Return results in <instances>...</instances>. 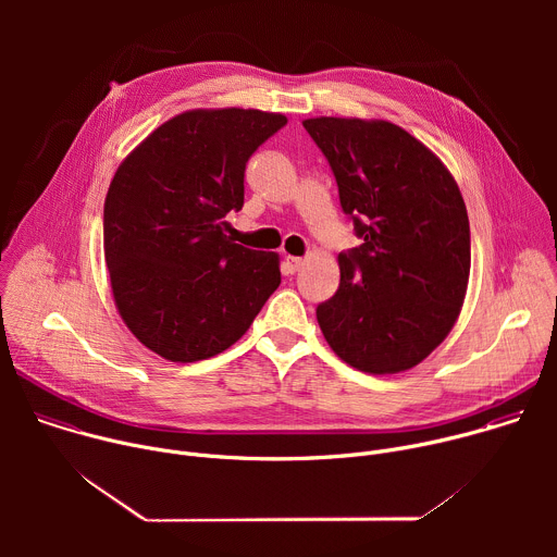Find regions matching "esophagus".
I'll return each instance as SVG.
<instances>
[{"label": "esophagus", "mask_w": 557, "mask_h": 557, "mask_svg": "<svg viewBox=\"0 0 557 557\" xmlns=\"http://www.w3.org/2000/svg\"><path fill=\"white\" fill-rule=\"evenodd\" d=\"M284 264H286V271H288V273H297V271L304 267V260H301V258H293V256H288Z\"/></svg>", "instance_id": "obj_1"}]
</instances>
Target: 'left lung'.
<instances>
[{
	"mask_svg": "<svg viewBox=\"0 0 557 557\" xmlns=\"http://www.w3.org/2000/svg\"><path fill=\"white\" fill-rule=\"evenodd\" d=\"M304 127L361 240L339 253V288L317 304V322L352 368L408 370L447 337L465 299L471 245L458 185L399 125L322 116Z\"/></svg>",
	"mask_w": 557,
	"mask_h": 557,
	"instance_id": "obj_1",
	"label": "left lung"
}]
</instances>
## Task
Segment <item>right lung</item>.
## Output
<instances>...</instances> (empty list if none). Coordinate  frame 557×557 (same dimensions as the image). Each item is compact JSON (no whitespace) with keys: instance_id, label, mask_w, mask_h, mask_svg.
Returning a JSON list of instances; mask_svg holds the SVG:
<instances>
[{"instance_id":"right-lung-1","label":"right lung","mask_w":557,"mask_h":557,"mask_svg":"<svg viewBox=\"0 0 557 557\" xmlns=\"http://www.w3.org/2000/svg\"><path fill=\"white\" fill-rule=\"evenodd\" d=\"M286 125L260 110H194L151 132L116 170L103 251L119 312L156 355L189 363L240 339L280 286L275 253L235 245L253 151Z\"/></svg>"}]
</instances>
